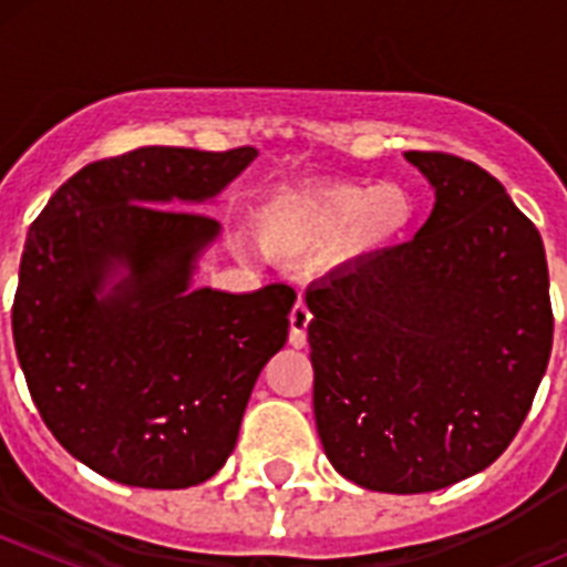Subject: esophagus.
Segmentation results:
<instances>
[{"mask_svg":"<svg viewBox=\"0 0 567 567\" xmlns=\"http://www.w3.org/2000/svg\"><path fill=\"white\" fill-rule=\"evenodd\" d=\"M309 323H312V312H309V307L303 300H298L292 307V312H289V343H292L295 349L307 346Z\"/></svg>","mask_w":567,"mask_h":567,"instance_id":"obj_1","label":"esophagus"}]
</instances>
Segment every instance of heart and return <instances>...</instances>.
<instances>
[{
	"mask_svg": "<svg viewBox=\"0 0 567 567\" xmlns=\"http://www.w3.org/2000/svg\"><path fill=\"white\" fill-rule=\"evenodd\" d=\"M414 202L394 182L327 184L275 195L260 213V240L275 255H309L338 240L343 258H365L400 238Z\"/></svg>",
	"mask_w": 567,
	"mask_h": 567,
	"instance_id": "obj_1",
	"label": "heart"
}]
</instances>
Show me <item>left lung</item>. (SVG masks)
Wrapping results in <instances>:
<instances>
[{
    "label": "left lung",
    "instance_id": "obj_1",
    "mask_svg": "<svg viewBox=\"0 0 567 567\" xmlns=\"http://www.w3.org/2000/svg\"><path fill=\"white\" fill-rule=\"evenodd\" d=\"M405 158L434 187L429 221L307 289L323 452L385 494L488 468L517 437L554 343L543 238L503 184L457 155Z\"/></svg>",
    "mask_w": 567,
    "mask_h": 567
}]
</instances>
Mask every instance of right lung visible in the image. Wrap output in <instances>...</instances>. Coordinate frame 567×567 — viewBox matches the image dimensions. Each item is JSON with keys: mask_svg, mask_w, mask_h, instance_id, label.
<instances>
[{"mask_svg": "<svg viewBox=\"0 0 567 567\" xmlns=\"http://www.w3.org/2000/svg\"><path fill=\"white\" fill-rule=\"evenodd\" d=\"M255 155L138 147L102 158L30 224L10 315L19 365L53 437L102 477L138 488L213 477L260 369L287 343L295 289H189L221 224L167 207L207 202Z\"/></svg>", "mask_w": 567, "mask_h": 567, "instance_id": "obj_1", "label": "right lung"}]
</instances>
